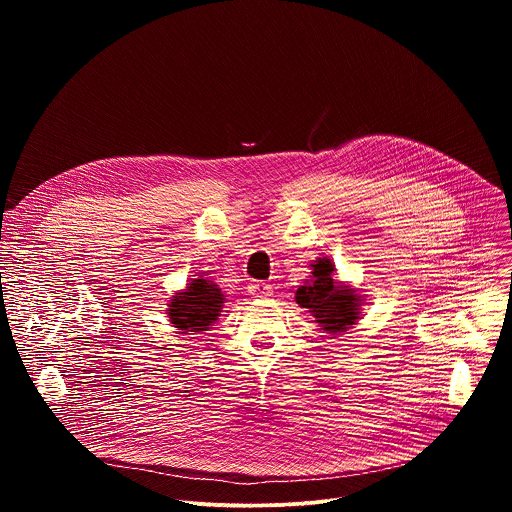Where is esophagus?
Segmentation results:
<instances>
[{
	"label": "esophagus",
	"instance_id": "34e87169",
	"mask_svg": "<svg viewBox=\"0 0 512 512\" xmlns=\"http://www.w3.org/2000/svg\"><path fill=\"white\" fill-rule=\"evenodd\" d=\"M247 289H249V294L253 298H267V296H271V285L265 283V281H251L247 285Z\"/></svg>",
	"mask_w": 512,
	"mask_h": 512
}]
</instances>
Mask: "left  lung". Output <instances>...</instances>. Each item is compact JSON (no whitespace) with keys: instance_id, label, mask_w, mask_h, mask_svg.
Listing matches in <instances>:
<instances>
[{"instance_id":"obj_1","label":"left lung","mask_w":512,"mask_h":512,"mask_svg":"<svg viewBox=\"0 0 512 512\" xmlns=\"http://www.w3.org/2000/svg\"><path fill=\"white\" fill-rule=\"evenodd\" d=\"M312 267L314 279L296 291V302L308 308L328 334L346 332V328L358 320L360 298L354 294V289L342 287L332 279L334 267L330 259H318Z\"/></svg>"}]
</instances>
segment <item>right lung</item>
Segmentation results:
<instances>
[{"instance_id": "add662e5", "label": "right lung", "mask_w": 512, "mask_h": 512, "mask_svg": "<svg viewBox=\"0 0 512 512\" xmlns=\"http://www.w3.org/2000/svg\"><path fill=\"white\" fill-rule=\"evenodd\" d=\"M225 304L223 291L208 279H194L186 291H180L170 302V322L182 332H202L216 322Z\"/></svg>"}]
</instances>
